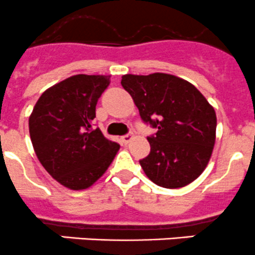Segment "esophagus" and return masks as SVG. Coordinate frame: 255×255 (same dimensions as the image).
Masks as SVG:
<instances>
[{
  "instance_id": "34e87169",
  "label": "esophagus",
  "mask_w": 255,
  "mask_h": 255,
  "mask_svg": "<svg viewBox=\"0 0 255 255\" xmlns=\"http://www.w3.org/2000/svg\"><path fill=\"white\" fill-rule=\"evenodd\" d=\"M120 138H122L123 142L128 143V142H130L131 138H132V135H131V133H127V135H123Z\"/></svg>"
}]
</instances>
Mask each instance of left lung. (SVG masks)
Returning <instances> with one entry per match:
<instances>
[{
	"instance_id": "obj_1",
	"label": "left lung",
	"mask_w": 255,
	"mask_h": 255,
	"mask_svg": "<svg viewBox=\"0 0 255 255\" xmlns=\"http://www.w3.org/2000/svg\"><path fill=\"white\" fill-rule=\"evenodd\" d=\"M122 85L141 120L156 128L150 153L140 160L148 178L165 188L195 181L207 166L216 141L214 109L191 83L165 73L123 75Z\"/></svg>"
}]
</instances>
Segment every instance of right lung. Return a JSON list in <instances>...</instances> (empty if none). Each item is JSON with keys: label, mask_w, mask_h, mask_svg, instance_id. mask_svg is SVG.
Returning a JSON list of instances; mask_svg holds the SVG:
<instances>
[{"label": "right lung", "mask_w": 255, "mask_h": 255, "mask_svg": "<svg viewBox=\"0 0 255 255\" xmlns=\"http://www.w3.org/2000/svg\"><path fill=\"white\" fill-rule=\"evenodd\" d=\"M110 75L78 74L45 90L29 117L34 152L47 172L70 190L103 176L120 145L93 128L95 107Z\"/></svg>", "instance_id": "1"}]
</instances>
